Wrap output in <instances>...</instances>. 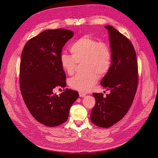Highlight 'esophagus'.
I'll return each instance as SVG.
<instances>
[{"label":"esophagus","instance_id":"1","mask_svg":"<svg viewBox=\"0 0 158 158\" xmlns=\"http://www.w3.org/2000/svg\"><path fill=\"white\" fill-rule=\"evenodd\" d=\"M86 96V94L83 93V92H79V97H84Z\"/></svg>","mask_w":158,"mask_h":158}]
</instances>
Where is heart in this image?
<instances>
[{"instance_id": "b5f03b06", "label": "heart", "mask_w": 158, "mask_h": 158, "mask_svg": "<svg viewBox=\"0 0 158 158\" xmlns=\"http://www.w3.org/2000/svg\"><path fill=\"white\" fill-rule=\"evenodd\" d=\"M72 55L62 53L60 63L69 75L76 71L78 63H83L84 73L77 74L69 81L70 87L81 92H88L97 84L98 76L104 77L110 70L113 52L110 45L88 35L82 36L72 44Z\"/></svg>"}]
</instances>
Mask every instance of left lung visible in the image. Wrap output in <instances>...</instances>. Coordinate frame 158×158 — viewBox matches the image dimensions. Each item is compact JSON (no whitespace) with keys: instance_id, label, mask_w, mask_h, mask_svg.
<instances>
[{"instance_id":"1","label":"left lung","mask_w":158,"mask_h":158,"mask_svg":"<svg viewBox=\"0 0 158 158\" xmlns=\"http://www.w3.org/2000/svg\"><path fill=\"white\" fill-rule=\"evenodd\" d=\"M105 28L109 32L113 63L101 84L110 90V94L106 97L103 94H93L96 102L90 119L97 126L107 128L119 122L129 111L136 92L138 70L136 54L131 41L113 26Z\"/></svg>"}]
</instances>
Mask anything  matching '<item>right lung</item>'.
<instances>
[{"instance_id":"1","label":"right lung","mask_w":158,"mask_h":158,"mask_svg":"<svg viewBox=\"0 0 158 158\" xmlns=\"http://www.w3.org/2000/svg\"><path fill=\"white\" fill-rule=\"evenodd\" d=\"M73 36V31L65 29L46 30L30 39L22 52V95L32 117L47 127L67 120L70 107L79 97L77 91L68 88L59 96L53 94L54 88L66 86L60 55Z\"/></svg>"}]
</instances>
